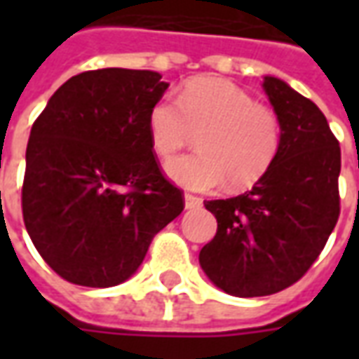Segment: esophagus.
Listing matches in <instances>:
<instances>
[{
	"instance_id": "34e87169",
	"label": "esophagus",
	"mask_w": 359,
	"mask_h": 359,
	"mask_svg": "<svg viewBox=\"0 0 359 359\" xmlns=\"http://www.w3.org/2000/svg\"><path fill=\"white\" fill-rule=\"evenodd\" d=\"M202 205H203L202 198H198V196H192V194L184 196V208H187V210H200Z\"/></svg>"
}]
</instances>
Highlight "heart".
I'll return each mask as SVG.
<instances>
[{"instance_id":"heart-1","label":"heart","mask_w":359,"mask_h":359,"mask_svg":"<svg viewBox=\"0 0 359 359\" xmlns=\"http://www.w3.org/2000/svg\"><path fill=\"white\" fill-rule=\"evenodd\" d=\"M151 148L172 157L198 134V154L177 157L165 171L177 184L211 192L221 187L246 190L275 165L283 128L269 105L234 82L202 76L187 82L177 100L159 97L148 113Z\"/></svg>"}]
</instances>
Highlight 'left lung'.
<instances>
[{"label": "left lung", "instance_id": "8db88e82", "mask_svg": "<svg viewBox=\"0 0 359 359\" xmlns=\"http://www.w3.org/2000/svg\"><path fill=\"white\" fill-rule=\"evenodd\" d=\"M264 90L283 128L277 161L250 192L203 202L217 234L200 265L238 298L280 292L304 277L340 213V146L325 115L280 79L264 76Z\"/></svg>", "mask_w": 359, "mask_h": 359}]
</instances>
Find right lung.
I'll return each mask as SVG.
<instances>
[{"label":"right lung","instance_id":"1","mask_svg":"<svg viewBox=\"0 0 359 359\" xmlns=\"http://www.w3.org/2000/svg\"><path fill=\"white\" fill-rule=\"evenodd\" d=\"M167 88L156 71H86L59 86L32 125L25 226L43 262L73 285L125 283L184 210L149 142L148 113Z\"/></svg>","mask_w":359,"mask_h":359}]
</instances>
